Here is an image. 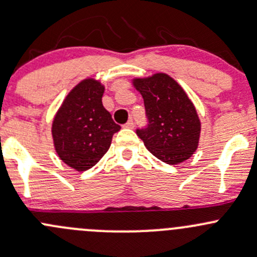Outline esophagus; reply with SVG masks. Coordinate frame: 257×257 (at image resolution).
<instances>
[{
  "instance_id": "obj_1",
  "label": "esophagus",
  "mask_w": 257,
  "mask_h": 257,
  "mask_svg": "<svg viewBox=\"0 0 257 257\" xmlns=\"http://www.w3.org/2000/svg\"><path fill=\"white\" fill-rule=\"evenodd\" d=\"M124 128L133 129V128H134V121H133V119H131V120H128V121H126V123L124 124Z\"/></svg>"
}]
</instances>
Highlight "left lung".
<instances>
[{
    "label": "left lung",
    "mask_w": 257,
    "mask_h": 257,
    "mask_svg": "<svg viewBox=\"0 0 257 257\" xmlns=\"http://www.w3.org/2000/svg\"><path fill=\"white\" fill-rule=\"evenodd\" d=\"M132 85L142 94L149 119L148 128L137 131L147 149L165 164L188 160L198 148L201 120L186 91L165 72L134 77Z\"/></svg>",
    "instance_id": "left-lung-1"
}]
</instances>
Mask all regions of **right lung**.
Listing matches in <instances>:
<instances>
[{
    "mask_svg": "<svg viewBox=\"0 0 257 257\" xmlns=\"http://www.w3.org/2000/svg\"><path fill=\"white\" fill-rule=\"evenodd\" d=\"M104 85L87 77L66 94L51 123L54 149L76 171L94 166L107 153L113 134L120 129L102 104Z\"/></svg>",
    "mask_w": 257,
    "mask_h": 257,
    "instance_id": "obj_1",
    "label": "right lung"
}]
</instances>
